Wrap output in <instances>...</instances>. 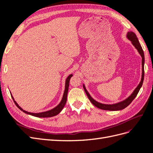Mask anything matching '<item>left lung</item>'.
Returning a JSON list of instances; mask_svg holds the SVG:
<instances>
[{"label":"left lung","instance_id":"1","mask_svg":"<svg viewBox=\"0 0 153 153\" xmlns=\"http://www.w3.org/2000/svg\"><path fill=\"white\" fill-rule=\"evenodd\" d=\"M127 38L131 41L132 44L133 45V46H135V47L137 49L138 52H139V53L140 54L141 57L142 58V79L141 81L140 82L139 85L137 86V87L134 91V92L131 94V95L126 100H124L122 102H120L116 104H114V105H105V104H102L97 102L94 100L92 99L91 98V96L89 95V94L88 93V92L87 91L85 86L84 85V91L85 92L86 94L87 95L88 98L89 99V100L91 101V102L93 104L94 106H96V107H98L100 109L102 110H122L124 109L130 104L132 101L135 98V97L137 96V94L139 92V90L141 88L142 84H143V78H144V68H143V66H144V53H143V51L142 50V48L141 47V45L138 41V39L137 38V37L136 36V34L134 33L133 32H128L127 34Z\"/></svg>","mask_w":153,"mask_h":153}]
</instances>
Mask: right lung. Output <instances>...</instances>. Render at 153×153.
I'll return each instance as SVG.
<instances>
[{"label":"right lung","mask_w":153,"mask_h":153,"mask_svg":"<svg viewBox=\"0 0 153 153\" xmlns=\"http://www.w3.org/2000/svg\"><path fill=\"white\" fill-rule=\"evenodd\" d=\"M73 76V75H69V76L67 78V79L66 80V85H65V90H64V95L62 97V99L61 101V103H60L56 107L53 108L52 110H50L49 111H47V112H41V113H38V114H34V113H30V112H27L25 110H23L20 106H19L16 101L14 100L13 97L11 95L12 98L14 101V102H15V105H16L17 107L19 108L20 110H21L23 112H25V114H30L31 115H33V116L35 117H53L55 116V115H57L62 110V108H64V105H65L66 103V100H67V94H68V87H69V80H70V78H71V76Z\"/></svg>","instance_id":"add662e5"}]
</instances>
